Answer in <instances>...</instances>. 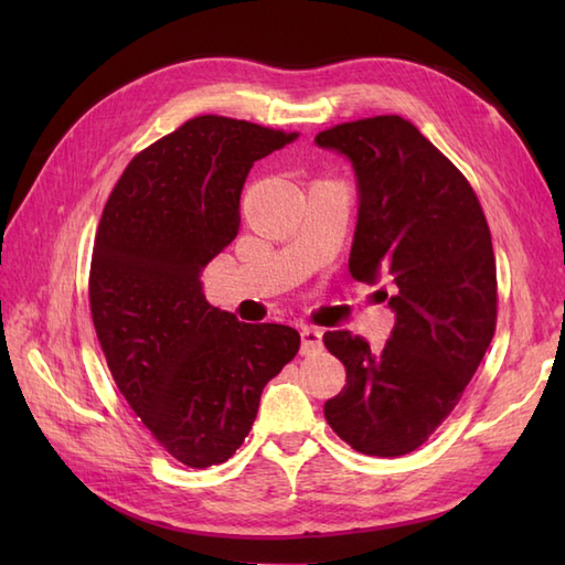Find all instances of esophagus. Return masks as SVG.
I'll use <instances>...</instances> for the list:
<instances>
[{
    "label": "esophagus",
    "mask_w": 565,
    "mask_h": 565,
    "mask_svg": "<svg viewBox=\"0 0 565 565\" xmlns=\"http://www.w3.org/2000/svg\"><path fill=\"white\" fill-rule=\"evenodd\" d=\"M322 350V332L318 328H303L301 330V352L313 354Z\"/></svg>",
    "instance_id": "34e87169"
}]
</instances>
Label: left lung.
<instances>
[{"mask_svg":"<svg viewBox=\"0 0 565 565\" xmlns=\"http://www.w3.org/2000/svg\"><path fill=\"white\" fill-rule=\"evenodd\" d=\"M316 142L347 154L356 174L350 274L395 284L381 352L347 330L322 338L347 369L326 419L356 451L411 454L451 415L495 334L490 227L468 179L403 116L338 124Z\"/></svg>","mask_w":565,"mask_h":565,"instance_id":"obj_1","label":"left lung"}]
</instances>
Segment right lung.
<instances>
[{
	"label": "right lung",
	"instance_id": "add662e5",
	"mask_svg": "<svg viewBox=\"0 0 565 565\" xmlns=\"http://www.w3.org/2000/svg\"><path fill=\"white\" fill-rule=\"evenodd\" d=\"M296 138L227 116L189 118L128 162L102 213L89 269L102 352L130 411L189 468L231 459L264 386L301 347L289 326L213 308L199 281L237 235L252 164Z\"/></svg>",
	"mask_w": 565,
	"mask_h": 565
}]
</instances>
